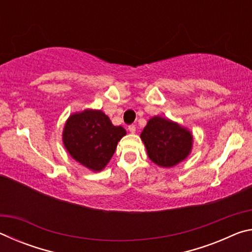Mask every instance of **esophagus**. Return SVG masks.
I'll use <instances>...</instances> for the list:
<instances>
[{"label": "esophagus", "instance_id": "obj_1", "mask_svg": "<svg viewBox=\"0 0 252 252\" xmlns=\"http://www.w3.org/2000/svg\"><path fill=\"white\" fill-rule=\"evenodd\" d=\"M127 129H129V131L131 132V133H134V132H135V126L134 125H131V126H129V127H127Z\"/></svg>", "mask_w": 252, "mask_h": 252}]
</instances>
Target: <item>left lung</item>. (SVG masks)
<instances>
[{
  "label": "left lung",
  "instance_id": "left-lung-1",
  "mask_svg": "<svg viewBox=\"0 0 252 252\" xmlns=\"http://www.w3.org/2000/svg\"><path fill=\"white\" fill-rule=\"evenodd\" d=\"M150 160L161 168H171L191 153L193 135L179 123L159 116L151 118L140 134Z\"/></svg>",
  "mask_w": 252,
  "mask_h": 252
}]
</instances>
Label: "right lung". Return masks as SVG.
<instances>
[{
	"label": "right lung",
	"mask_w": 252,
	"mask_h": 252,
	"mask_svg": "<svg viewBox=\"0 0 252 252\" xmlns=\"http://www.w3.org/2000/svg\"><path fill=\"white\" fill-rule=\"evenodd\" d=\"M126 134V131L121 126H113L101 110L85 109L67 118L62 141L76 162L99 172L109 163L118 142Z\"/></svg>",
	"instance_id": "obj_1"
}]
</instances>
